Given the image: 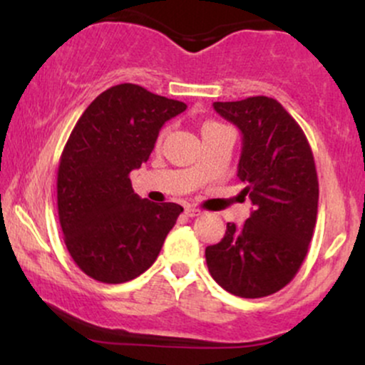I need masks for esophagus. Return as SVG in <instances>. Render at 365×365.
<instances>
[{"mask_svg": "<svg viewBox=\"0 0 365 365\" xmlns=\"http://www.w3.org/2000/svg\"><path fill=\"white\" fill-rule=\"evenodd\" d=\"M185 215H187L188 217H195V216L202 215V211H200V209H197V207L187 206V207H185Z\"/></svg>", "mask_w": 365, "mask_h": 365, "instance_id": "1", "label": "esophagus"}]
</instances>
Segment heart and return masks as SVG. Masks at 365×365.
<instances>
[{"label":"heart","instance_id":"1","mask_svg":"<svg viewBox=\"0 0 365 365\" xmlns=\"http://www.w3.org/2000/svg\"><path fill=\"white\" fill-rule=\"evenodd\" d=\"M217 127H223V125L217 123V121H204L202 127H200V132L206 133L207 130H212V128H217ZM163 137H165V132H161V133H159V135H158V144H161Z\"/></svg>","mask_w":365,"mask_h":365}]
</instances>
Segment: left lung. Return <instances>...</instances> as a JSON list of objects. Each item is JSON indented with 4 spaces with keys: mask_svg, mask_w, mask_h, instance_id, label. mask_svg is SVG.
<instances>
[{
    "mask_svg": "<svg viewBox=\"0 0 365 365\" xmlns=\"http://www.w3.org/2000/svg\"><path fill=\"white\" fill-rule=\"evenodd\" d=\"M212 106L244 135L237 175L254 211L240 228L226 225L220 244L206 249V262L226 292L261 299L287 287L307 255L319 200L316 163L304 130L276 99Z\"/></svg>",
    "mask_w": 365,
    "mask_h": 365,
    "instance_id": "8db88e82",
    "label": "left lung"
}]
</instances>
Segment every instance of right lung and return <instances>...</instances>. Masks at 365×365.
Listing matches in <instances>:
<instances>
[{"label": "right lung", "mask_w": 365, "mask_h": 365, "mask_svg": "<svg viewBox=\"0 0 365 365\" xmlns=\"http://www.w3.org/2000/svg\"><path fill=\"white\" fill-rule=\"evenodd\" d=\"M185 110V103L120 83L75 123L58 166V216L73 262L96 282L125 283L148 271L183 211L140 199L128 175L148 161L165 121Z\"/></svg>", "instance_id": "obj_1"}]
</instances>
